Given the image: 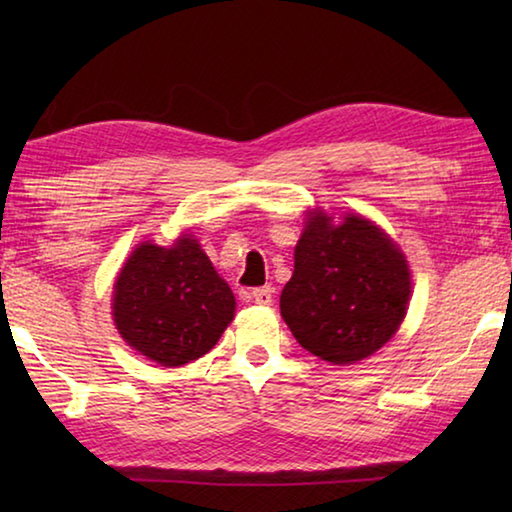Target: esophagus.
Masks as SVG:
<instances>
[{
  "label": "esophagus",
  "mask_w": 512,
  "mask_h": 512,
  "mask_svg": "<svg viewBox=\"0 0 512 512\" xmlns=\"http://www.w3.org/2000/svg\"><path fill=\"white\" fill-rule=\"evenodd\" d=\"M253 302H255V305H262V307L273 305V287L253 289Z\"/></svg>",
  "instance_id": "esophagus-1"
}]
</instances>
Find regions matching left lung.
<instances>
[{
    "mask_svg": "<svg viewBox=\"0 0 512 512\" xmlns=\"http://www.w3.org/2000/svg\"><path fill=\"white\" fill-rule=\"evenodd\" d=\"M293 259L280 314L302 348L348 366L393 339L409 309L411 271L379 225L311 210Z\"/></svg>",
    "mask_w": 512,
    "mask_h": 512,
    "instance_id": "left-lung-1",
    "label": "left lung"
}]
</instances>
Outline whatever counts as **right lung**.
Wrapping results in <instances>:
<instances>
[{
	"mask_svg": "<svg viewBox=\"0 0 512 512\" xmlns=\"http://www.w3.org/2000/svg\"><path fill=\"white\" fill-rule=\"evenodd\" d=\"M235 296L192 235L137 246L115 280L112 318L133 350L164 368L210 352L235 318Z\"/></svg>",
	"mask_w": 512,
	"mask_h": 512,
	"instance_id": "add662e5",
	"label": "right lung"
}]
</instances>
